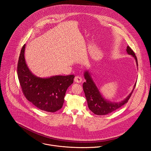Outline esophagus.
Returning a JSON list of instances; mask_svg holds the SVG:
<instances>
[{"label":"esophagus","mask_w":151,"mask_h":151,"mask_svg":"<svg viewBox=\"0 0 151 151\" xmlns=\"http://www.w3.org/2000/svg\"><path fill=\"white\" fill-rule=\"evenodd\" d=\"M74 81H75V82H76L77 83H81L82 82V78L79 76H76L75 77Z\"/></svg>","instance_id":"esophagus-1"}]
</instances>
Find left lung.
I'll list each match as a JSON object with an SVG mask.
<instances>
[{
    "label": "left lung",
    "instance_id": "1",
    "mask_svg": "<svg viewBox=\"0 0 151 151\" xmlns=\"http://www.w3.org/2000/svg\"><path fill=\"white\" fill-rule=\"evenodd\" d=\"M127 51L128 54L133 55L135 58L138 65L137 57L132 49L129 46H127ZM84 76L86 82L83 83V90L85 97L87 99L88 108L91 112L97 115H104L110 114L120 108L121 106L127 103L130 99L136 85V83H135L132 92L124 100L119 103H112L107 101L101 96L88 72L87 71L85 72Z\"/></svg>",
    "mask_w": 151,
    "mask_h": 151
}]
</instances>
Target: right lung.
<instances>
[{
    "label": "right lung",
    "mask_w": 151,
    "mask_h": 151,
    "mask_svg": "<svg viewBox=\"0 0 151 151\" xmlns=\"http://www.w3.org/2000/svg\"><path fill=\"white\" fill-rule=\"evenodd\" d=\"M25 44L21 48L17 64V74L26 98L38 109L48 112L60 109L67 89L73 82L74 75L41 78L29 69L24 58Z\"/></svg>",
    "instance_id": "obj_1"
}]
</instances>
